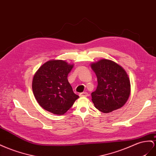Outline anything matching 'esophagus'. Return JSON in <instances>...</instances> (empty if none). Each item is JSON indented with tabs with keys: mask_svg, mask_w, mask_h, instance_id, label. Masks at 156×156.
<instances>
[{
	"mask_svg": "<svg viewBox=\"0 0 156 156\" xmlns=\"http://www.w3.org/2000/svg\"><path fill=\"white\" fill-rule=\"evenodd\" d=\"M79 96H88V94L86 92H81V93H80Z\"/></svg>",
	"mask_w": 156,
	"mask_h": 156,
	"instance_id": "1",
	"label": "esophagus"
}]
</instances>
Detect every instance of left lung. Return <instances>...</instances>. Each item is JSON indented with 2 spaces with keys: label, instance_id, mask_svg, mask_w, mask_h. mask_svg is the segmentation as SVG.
<instances>
[{
  "label": "left lung",
  "instance_id": "1",
  "mask_svg": "<svg viewBox=\"0 0 156 156\" xmlns=\"http://www.w3.org/2000/svg\"><path fill=\"white\" fill-rule=\"evenodd\" d=\"M90 66L98 80L96 90L91 94L95 108L106 113L123 106L130 93V80L124 69L107 59Z\"/></svg>",
  "mask_w": 156,
  "mask_h": 156
}]
</instances>
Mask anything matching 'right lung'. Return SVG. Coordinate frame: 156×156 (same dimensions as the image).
I'll use <instances>...</instances> for the list:
<instances>
[{"mask_svg":"<svg viewBox=\"0 0 156 156\" xmlns=\"http://www.w3.org/2000/svg\"><path fill=\"white\" fill-rule=\"evenodd\" d=\"M73 67L64 60H52L44 63L35 73L33 92L37 102L45 110L63 115L79 98L68 80Z\"/></svg>","mask_w":156,"mask_h":156,"instance_id":"obj_1","label":"right lung"}]
</instances>
